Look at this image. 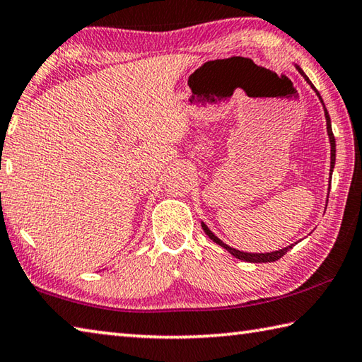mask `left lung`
<instances>
[{"instance_id": "obj_1", "label": "left lung", "mask_w": 362, "mask_h": 362, "mask_svg": "<svg viewBox=\"0 0 362 362\" xmlns=\"http://www.w3.org/2000/svg\"><path fill=\"white\" fill-rule=\"evenodd\" d=\"M296 68L299 69V73L303 76V78H305V81L308 82L310 86H312V88L313 90L316 92V95H318L320 97V100H321V103H322V98H321V95H320V92L316 90V88L313 87V84H312V81H310L307 76H305V73L302 71V69L296 65ZM325 106V105H322ZM325 116H326V125H327V135H329V143H331V175H332V170H334V165H335V138H334V133H332V127H331V117H329V112H327V110L325 107ZM202 229L205 230V233L208 237H210L214 243H218L219 246H223L224 250H227L230 252L232 256H235L237 259H240V261H246V262H275V261H278V259L280 257H283L284 255H286V252L293 248L294 245H291V246H286V248H283V250H278V251H274V252H243V251H238V250H235V248H232V246H229V245H226L224 242H221V240L214 235V233L208 229L206 227V224L205 223H202Z\"/></svg>"}]
</instances>
